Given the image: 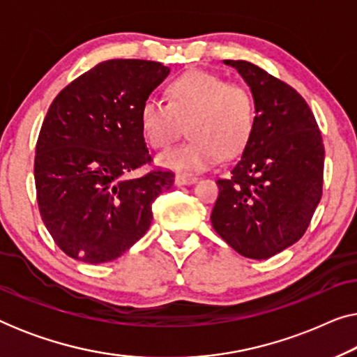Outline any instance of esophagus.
<instances>
[{"label": "esophagus", "mask_w": 357, "mask_h": 357, "mask_svg": "<svg viewBox=\"0 0 357 357\" xmlns=\"http://www.w3.org/2000/svg\"><path fill=\"white\" fill-rule=\"evenodd\" d=\"M197 177L195 175H187V174H178L177 177H175V183L178 185V187H182V185H192L197 182Z\"/></svg>", "instance_id": "34e87169"}]
</instances>
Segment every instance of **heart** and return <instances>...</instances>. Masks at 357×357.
<instances>
[{
    "mask_svg": "<svg viewBox=\"0 0 357 357\" xmlns=\"http://www.w3.org/2000/svg\"><path fill=\"white\" fill-rule=\"evenodd\" d=\"M167 100L148 97L139 120L155 149L169 148L183 133L190 139L159 155V164L178 172H202L219 159L241 154L255 130V99L245 86L227 84L206 71L185 73L167 87Z\"/></svg>",
    "mask_w": 357,
    "mask_h": 357,
    "instance_id": "b5f03b06",
    "label": "heart"
}]
</instances>
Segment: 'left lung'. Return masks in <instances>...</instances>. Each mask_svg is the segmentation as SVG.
Segmentation results:
<instances>
[{
	"label": "left lung",
	"mask_w": 357,
	"mask_h": 357,
	"mask_svg": "<svg viewBox=\"0 0 357 357\" xmlns=\"http://www.w3.org/2000/svg\"><path fill=\"white\" fill-rule=\"evenodd\" d=\"M224 63L250 87L257 121L231 177L216 182L211 224L241 255L266 260L309 227L324 187V141L296 89L253 63Z\"/></svg>",
	"instance_id": "left-lung-1"
}]
</instances>
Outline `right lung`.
I'll list each match as a JSON object with an SVG mask.
<instances>
[{"label":"right lung","mask_w":357,"mask_h":357,"mask_svg":"<svg viewBox=\"0 0 357 357\" xmlns=\"http://www.w3.org/2000/svg\"><path fill=\"white\" fill-rule=\"evenodd\" d=\"M169 73L158 61H102L52 102L33 177L42 221L68 257L96 265L123 255L149 229L151 204L174 185L169 170L128 177L151 162L139 112Z\"/></svg>","instance_id":"obj_1"}]
</instances>
